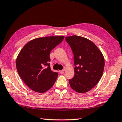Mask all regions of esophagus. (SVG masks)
<instances>
[{
	"mask_svg": "<svg viewBox=\"0 0 122 122\" xmlns=\"http://www.w3.org/2000/svg\"><path fill=\"white\" fill-rule=\"evenodd\" d=\"M59 72H60V73L61 74H63V73H64V71H63V70L60 71H59Z\"/></svg>",
	"mask_w": 122,
	"mask_h": 122,
	"instance_id": "obj_1",
	"label": "esophagus"
}]
</instances>
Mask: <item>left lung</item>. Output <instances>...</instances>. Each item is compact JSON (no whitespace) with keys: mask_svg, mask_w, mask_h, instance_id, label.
<instances>
[{"mask_svg":"<svg viewBox=\"0 0 122 122\" xmlns=\"http://www.w3.org/2000/svg\"><path fill=\"white\" fill-rule=\"evenodd\" d=\"M74 54V76L69 79L71 88L82 93L90 91L99 81L105 62L102 52L95 44L76 35L66 37Z\"/></svg>","mask_w":122,"mask_h":122,"instance_id":"left-lung-1","label":"left lung"}]
</instances>
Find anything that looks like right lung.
<instances>
[{
	"label": "right lung",
	"mask_w": 122,
	"mask_h": 122,
	"mask_svg": "<svg viewBox=\"0 0 122 122\" xmlns=\"http://www.w3.org/2000/svg\"><path fill=\"white\" fill-rule=\"evenodd\" d=\"M64 36H48L32 40L18 54L16 67L19 75L34 91L44 93L55 83L58 73L51 70L50 53L62 41Z\"/></svg>",
	"instance_id": "add662e5"
}]
</instances>
